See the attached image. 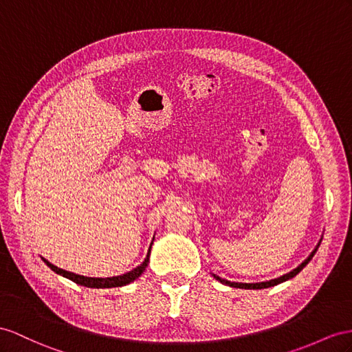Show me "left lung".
<instances>
[{
    "label": "left lung",
    "instance_id": "8db88e82",
    "mask_svg": "<svg viewBox=\"0 0 352 352\" xmlns=\"http://www.w3.org/2000/svg\"><path fill=\"white\" fill-rule=\"evenodd\" d=\"M320 244H321V239H320V242L317 244V247H315V248L312 250V253H311L308 257H306V258L303 260V262H302L299 266H297L296 269H293V270H290V272H288V274H284V275L278 276V278L269 279V281H262V283H235V281H228V279L220 278V276H217L215 274H212V276H214L215 279H217V281H220L221 284L233 287V288H245V290H262V288L274 287V285H278V284H281V283H284V281H288V279H292L293 276H296L297 274H299L300 270L311 262V258L314 257L315 253H317V250H318Z\"/></svg>",
    "mask_w": 352,
    "mask_h": 352
}]
</instances>
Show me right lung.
<instances>
[{
	"mask_svg": "<svg viewBox=\"0 0 352 352\" xmlns=\"http://www.w3.org/2000/svg\"><path fill=\"white\" fill-rule=\"evenodd\" d=\"M153 241H155V236H153ZM153 241L151 244L148 247V251H147V256L146 258H144V262L137 266L135 269L129 270V272H126L123 275H117V276H107V278H95V276H85V275H78V274H74V272H69V270H65V269H60L55 265H52L49 260H46L44 257L43 262L46 263L53 272H56L58 275L64 276V278H68L71 279V281H74L76 284L78 285H85V287H89V288H113V287H123V285H128L131 283H133L135 279L140 278L141 274H144V270H146V267L148 266V262H150V253H151V245H153Z\"/></svg>",
	"mask_w": 352,
	"mask_h": 352,
	"instance_id": "1",
	"label": "right lung"
}]
</instances>
